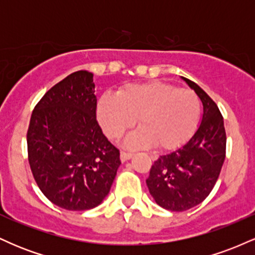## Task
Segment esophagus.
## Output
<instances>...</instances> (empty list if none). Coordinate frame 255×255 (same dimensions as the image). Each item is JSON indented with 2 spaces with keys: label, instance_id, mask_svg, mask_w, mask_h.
Returning <instances> with one entry per match:
<instances>
[{
  "label": "esophagus",
  "instance_id": "1",
  "mask_svg": "<svg viewBox=\"0 0 255 255\" xmlns=\"http://www.w3.org/2000/svg\"><path fill=\"white\" fill-rule=\"evenodd\" d=\"M133 157V153L131 152H126V151H121V153H120V158H121L122 162H126V160L130 159V158Z\"/></svg>",
  "mask_w": 255,
  "mask_h": 255
}]
</instances>
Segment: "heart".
I'll return each instance as SVG.
<instances>
[{"mask_svg": "<svg viewBox=\"0 0 255 255\" xmlns=\"http://www.w3.org/2000/svg\"><path fill=\"white\" fill-rule=\"evenodd\" d=\"M98 120L108 136L118 139L129 128H140L125 140L130 148L153 145L169 150L186 141L200 119V102L194 92L151 81L126 85L118 95L99 98Z\"/></svg>", "mask_w": 255, "mask_h": 255, "instance_id": "b5f03b06", "label": "heart"}]
</instances>
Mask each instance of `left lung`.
Here are the masks:
<instances>
[{"mask_svg": "<svg viewBox=\"0 0 255 255\" xmlns=\"http://www.w3.org/2000/svg\"><path fill=\"white\" fill-rule=\"evenodd\" d=\"M182 80L203 103V116L194 134L177 150L154 160L146 180L154 201L169 211H186L207 198L225 159L224 121L217 104L187 78Z\"/></svg>", "mask_w": 255, "mask_h": 255, "instance_id": "left-lung-1", "label": "left lung"}]
</instances>
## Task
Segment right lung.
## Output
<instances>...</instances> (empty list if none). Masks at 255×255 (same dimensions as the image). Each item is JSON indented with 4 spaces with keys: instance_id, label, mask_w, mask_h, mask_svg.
<instances>
[{
    "instance_id": "right-lung-1",
    "label": "right lung",
    "mask_w": 255,
    "mask_h": 255,
    "mask_svg": "<svg viewBox=\"0 0 255 255\" xmlns=\"http://www.w3.org/2000/svg\"><path fill=\"white\" fill-rule=\"evenodd\" d=\"M93 74L78 71L38 102L27 130L28 163L40 191L69 211L98 206L109 194L120 151L96 120Z\"/></svg>"
}]
</instances>
